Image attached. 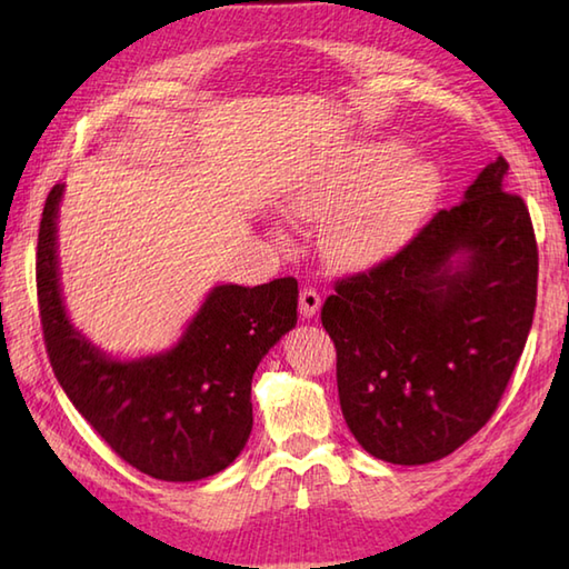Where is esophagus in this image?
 Segmentation results:
<instances>
[{"instance_id":"1","label":"esophagus","mask_w":569,"mask_h":569,"mask_svg":"<svg viewBox=\"0 0 569 569\" xmlns=\"http://www.w3.org/2000/svg\"><path fill=\"white\" fill-rule=\"evenodd\" d=\"M320 293L316 291V288H310V286H306V288H300V298H298V310H300V316L303 318H312L316 316V312L320 310Z\"/></svg>"}]
</instances>
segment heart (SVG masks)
<instances>
[{
    "label": "heart",
    "mask_w": 569,
    "mask_h": 569,
    "mask_svg": "<svg viewBox=\"0 0 569 569\" xmlns=\"http://www.w3.org/2000/svg\"><path fill=\"white\" fill-rule=\"evenodd\" d=\"M385 171L381 172L380 168ZM438 192V173L401 149L383 147L367 161L300 190L291 200L298 217H328L322 247L345 266L389 257L413 234Z\"/></svg>",
    "instance_id": "obj_1"
}]
</instances>
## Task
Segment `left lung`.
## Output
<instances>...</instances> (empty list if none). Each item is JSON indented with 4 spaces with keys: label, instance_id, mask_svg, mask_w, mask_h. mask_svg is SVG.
Returning <instances> with one entry per match:
<instances>
[{
    "label": "left lung",
    "instance_id": "8db88e82",
    "mask_svg": "<svg viewBox=\"0 0 569 569\" xmlns=\"http://www.w3.org/2000/svg\"><path fill=\"white\" fill-rule=\"evenodd\" d=\"M506 171L499 156L462 202L393 257L337 278L325 300L342 416L383 462L428 465L455 452L487 426L523 355L538 244Z\"/></svg>",
    "mask_w": 569,
    "mask_h": 569
}]
</instances>
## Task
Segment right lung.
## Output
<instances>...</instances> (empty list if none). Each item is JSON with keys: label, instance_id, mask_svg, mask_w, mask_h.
<instances>
[{"label": "right lung", "instance_id": "1", "mask_svg": "<svg viewBox=\"0 0 569 569\" xmlns=\"http://www.w3.org/2000/svg\"><path fill=\"white\" fill-rule=\"evenodd\" d=\"M60 196V183L48 192L36 251L43 342L58 383L94 432L143 475L163 481L217 475L249 440L251 377L296 328L298 281L217 286L173 349L137 361L110 359L66 318L56 259Z\"/></svg>", "mask_w": 569, "mask_h": 569}]
</instances>
